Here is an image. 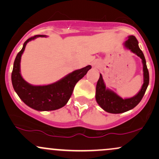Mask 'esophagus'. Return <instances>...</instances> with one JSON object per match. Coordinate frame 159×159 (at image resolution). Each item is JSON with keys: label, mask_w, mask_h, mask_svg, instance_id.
I'll return each instance as SVG.
<instances>
[{"label": "esophagus", "mask_w": 159, "mask_h": 159, "mask_svg": "<svg viewBox=\"0 0 159 159\" xmlns=\"http://www.w3.org/2000/svg\"><path fill=\"white\" fill-rule=\"evenodd\" d=\"M98 65H99V62L96 61L94 63V66H98Z\"/></svg>", "instance_id": "1"}]
</instances>
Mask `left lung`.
Returning a JSON list of instances; mask_svg holds the SVG:
<instances>
[{"instance_id":"8db88e82","label":"left lung","mask_w":159,"mask_h":159,"mask_svg":"<svg viewBox=\"0 0 159 159\" xmlns=\"http://www.w3.org/2000/svg\"><path fill=\"white\" fill-rule=\"evenodd\" d=\"M123 45L125 48L130 50L131 52L141 59L142 63H143V84L142 85L141 89L135 96L131 98H123L114 91L106 87L102 78V74H100L99 79L96 84V100L98 105L104 111L111 113V114H121V113L126 112V111L134 108L141 101L149 85V75L147 63H146L143 52L139 48L138 41L137 40L135 36H128V39L124 43Z\"/></svg>"}]
</instances>
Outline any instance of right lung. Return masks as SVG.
<instances>
[{
  "label": "right lung",
  "mask_w": 159,
  "mask_h": 159,
  "mask_svg": "<svg viewBox=\"0 0 159 159\" xmlns=\"http://www.w3.org/2000/svg\"><path fill=\"white\" fill-rule=\"evenodd\" d=\"M45 35H36L24 43L22 49L18 53L12 72V84L14 90L23 102L34 110L39 111H54L65 106L72 96L74 87L91 69L88 65L77 69L61 78L59 81L48 85H32L22 78L20 69L21 58L27 43Z\"/></svg>",
  "instance_id": "add662e5"
}]
</instances>
